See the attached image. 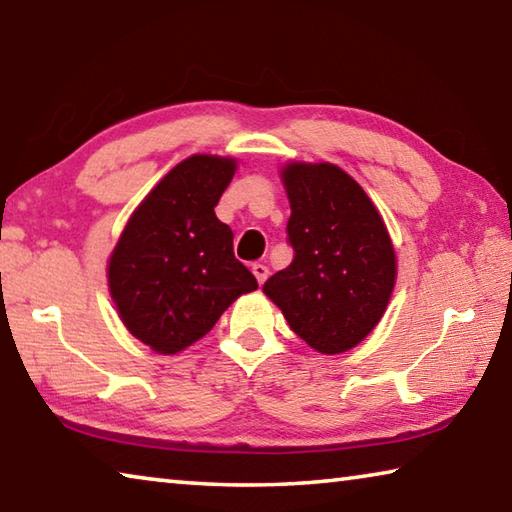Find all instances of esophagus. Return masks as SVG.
I'll list each match as a JSON object with an SVG mask.
<instances>
[{
  "instance_id": "34e87169",
  "label": "esophagus",
  "mask_w": 512,
  "mask_h": 512,
  "mask_svg": "<svg viewBox=\"0 0 512 512\" xmlns=\"http://www.w3.org/2000/svg\"><path fill=\"white\" fill-rule=\"evenodd\" d=\"M253 275L257 277L259 284H264L266 277H268V268L264 264H253Z\"/></svg>"
}]
</instances>
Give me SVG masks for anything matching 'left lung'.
<instances>
[{"label": "left lung", "instance_id": "left-lung-1", "mask_svg": "<svg viewBox=\"0 0 512 512\" xmlns=\"http://www.w3.org/2000/svg\"><path fill=\"white\" fill-rule=\"evenodd\" d=\"M282 180L293 259L268 277L264 293L311 348L345 352L375 329L391 300V237L357 180L334 164L293 162Z\"/></svg>", "mask_w": 512, "mask_h": 512}]
</instances>
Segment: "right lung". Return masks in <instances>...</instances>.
Segmentation results:
<instances>
[{
	"mask_svg": "<svg viewBox=\"0 0 512 512\" xmlns=\"http://www.w3.org/2000/svg\"><path fill=\"white\" fill-rule=\"evenodd\" d=\"M237 164L192 155L133 212L112 250L108 284L119 318L160 354L196 343L257 280L235 257L230 225L214 207Z\"/></svg>",
	"mask_w": 512,
	"mask_h": 512,
	"instance_id": "add662e5",
	"label": "right lung"
}]
</instances>
